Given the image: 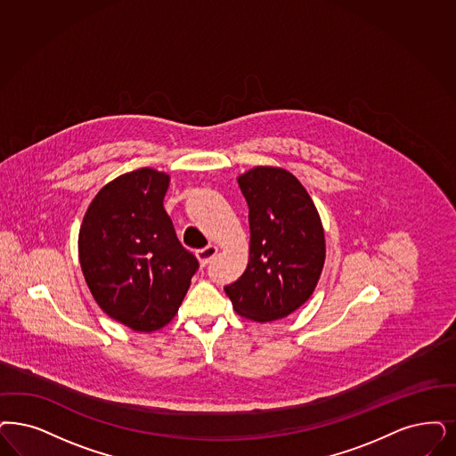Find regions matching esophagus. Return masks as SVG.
Returning <instances> with one entry per match:
<instances>
[{
    "instance_id": "esophagus-1",
    "label": "esophagus",
    "mask_w": 456,
    "mask_h": 456,
    "mask_svg": "<svg viewBox=\"0 0 456 456\" xmlns=\"http://www.w3.org/2000/svg\"><path fill=\"white\" fill-rule=\"evenodd\" d=\"M216 253H218V248H216L215 245H208V247H204L201 250H198L196 256H198V260H200L201 265H206V264H209V262L213 260V256H215Z\"/></svg>"
}]
</instances>
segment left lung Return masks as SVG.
I'll use <instances>...</instances> for the list:
<instances>
[{"mask_svg":"<svg viewBox=\"0 0 456 456\" xmlns=\"http://www.w3.org/2000/svg\"><path fill=\"white\" fill-rule=\"evenodd\" d=\"M236 181L248 204L250 253L243 275L224 292L247 320H282L318 286L326 258L320 213L282 167L256 166Z\"/></svg>","mask_w":456,"mask_h":456,"instance_id":"1","label":"left lung"}]
</instances>
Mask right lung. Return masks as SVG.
I'll return each instance as SVG.
<instances>
[{
  "label": "right lung",
  "mask_w": 456,
  "mask_h": 456,
  "mask_svg": "<svg viewBox=\"0 0 456 456\" xmlns=\"http://www.w3.org/2000/svg\"><path fill=\"white\" fill-rule=\"evenodd\" d=\"M169 183L151 167L121 174L94 196L79 230V264L94 301L138 333L174 320L200 267L164 209Z\"/></svg>",
  "instance_id": "obj_1"
}]
</instances>
